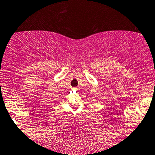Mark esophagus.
<instances>
[{
	"instance_id": "1",
	"label": "esophagus",
	"mask_w": 155,
	"mask_h": 155,
	"mask_svg": "<svg viewBox=\"0 0 155 155\" xmlns=\"http://www.w3.org/2000/svg\"><path fill=\"white\" fill-rule=\"evenodd\" d=\"M76 89H77V88H76V87L74 88V89H75V90H76Z\"/></svg>"
}]
</instances>
